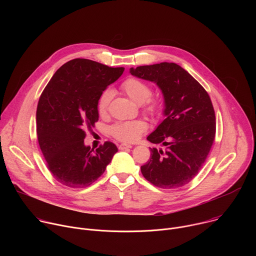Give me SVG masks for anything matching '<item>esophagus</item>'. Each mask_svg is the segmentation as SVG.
I'll return each mask as SVG.
<instances>
[{
	"label": "esophagus",
	"instance_id": "1",
	"mask_svg": "<svg viewBox=\"0 0 256 256\" xmlns=\"http://www.w3.org/2000/svg\"><path fill=\"white\" fill-rule=\"evenodd\" d=\"M132 148L130 144H118V149L120 150H126V149H130Z\"/></svg>",
	"mask_w": 256,
	"mask_h": 256
}]
</instances>
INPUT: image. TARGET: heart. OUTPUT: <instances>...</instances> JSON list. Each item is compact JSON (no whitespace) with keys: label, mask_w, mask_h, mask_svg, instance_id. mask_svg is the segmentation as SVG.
Masks as SVG:
<instances>
[{"label":"heart","mask_w":256,"mask_h":256,"mask_svg":"<svg viewBox=\"0 0 256 256\" xmlns=\"http://www.w3.org/2000/svg\"><path fill=\"white\" fill-rule=\"evenodd\" d=\"M122 90L134 102L142 104V112L151 116H158L161 114V103L158 99L152 98L153 89L151 85L136 77L126 79L122 84ZM112 89H105L98 98L97 112L100 116H105L108 112V105L112 98ZM148 124L142 120L116 122L110 128L112 136L124 142H134L147 130Z\"/></svg>","instance_id":"b5f03b06"}]
</instances>
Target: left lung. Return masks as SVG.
<instances>
[{
    "label": "left lung",
    "mask_w": 256,
    "mask_h": 256,
    "mask_svg": "<svg viewBox=\"0 0 256 256\" xmlns=\"http://www.w3.org/2000/svg\"><path fill=\"white\" fill-rule=\"evenodd\" d=\"M130 74L155 82L162 90L166 118L148 136L166 150L151 149V158L140 166L142 176L161 188H177L190 182L210 151L216 136V116L204 88L174 62L140 66Z\"/></svg>",
    "instance_id": "1"
}]
</instances>
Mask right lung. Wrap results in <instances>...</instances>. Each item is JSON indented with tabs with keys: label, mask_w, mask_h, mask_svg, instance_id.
<instances>
[{
	"label": "right lung",
	"mask_w": 256,
	"mask_h": 256,
	"mask_svg": "<svg viewBox=\"0 0 256 256\" xmlns=\"http://www.w3.org/2000/svg\"><path fill=\"white\" fill-rule=\"evenodd\" d=\"M124 68L75 58L62 64L42 91L36 110V134L46 166L62 184L91 186L104 173L118 147L105 142L94 151L84 144L87 128L98 122L97 101Z\"/></svg>",
	"instance_id": "add662e5"
}]
</instances>
